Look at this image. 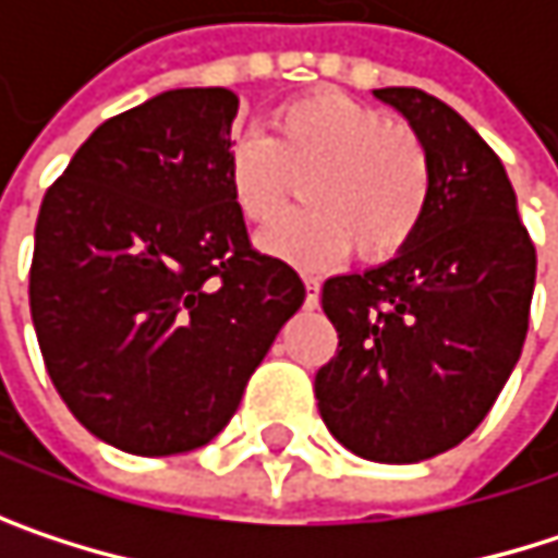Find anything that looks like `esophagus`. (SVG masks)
I'll use <instances>...</instances> for the list:
<instances>
[{
  "label": "esophagus",
  "instance_id": "1",
  "mask_svg": "<svg viewBox=\"0 0 558 558\" xmlns=\"http://www.w3.org/2000/svg\"><path fill=\"white\" fill-rule=\"evenodd\" d=\"M303 287H306V306H316L319 303V280L303 278Z\"/></svg>",
  "mask_w": 558,
  "mask_h": 558
}]
</instances>
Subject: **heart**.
I'll return each mask as SVG.
<instances>
[{"instance_id": "obj_1", "label": "heart", "mask_w": 558, "mask_h": 558, "mask_svg": "<svg viewBox=\"0 0 558 558\" xmlns=\"http://www.w3.org/2000/svg\"><path fill=\"white\" fill-rule=\"evenodd\" d=\"M303 209L262 235V248L300 268H329L352 248L385 262L420 232L429 206L423 142L342 89H313L271 116V135L242 132L226 151V186L239 216L265 226L287 206L293 180Z\"/></svg>"}]
</instances>
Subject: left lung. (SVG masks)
<instances>
[{
	"instance_id": "1",
	"label": "left lung",
	"mask_w": 558,
	"mask_h": 558,
	"mask_svg": "<svg viewBox=\"0 0 558 558\" xmlns=\"http://www.w3.org/2000/svg\"><path fill=\"white\" fill-rule=\"evenodd\" d=\"M375 96L426 148L429 206L388 265L323 283L339 349L313 390L345 449L407 465L459 446L498 400L526 339L536 248L501 158L452 106L416 86Z\"/></svg>"
}]
</instances>
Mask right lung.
Masks as SVG:
<instances>
[{
	"mask_svg": "<svg viewBox=\"0 0 558 558\" xmlns=\"http://www.w3.org/2000/svg\"><path fill=\"white\" fill-rule=\"evenodd\" d=\"M239 96L168 89L106 119L45 193L28 303L66 410L132 456L206 446L300 310L226 186Z\"/></svg>",
	"mask_w": 558,
	"mask_h": 558,
	"instance_id": "right-lung-1",
	"label": "right lung"
}]
</instances>
